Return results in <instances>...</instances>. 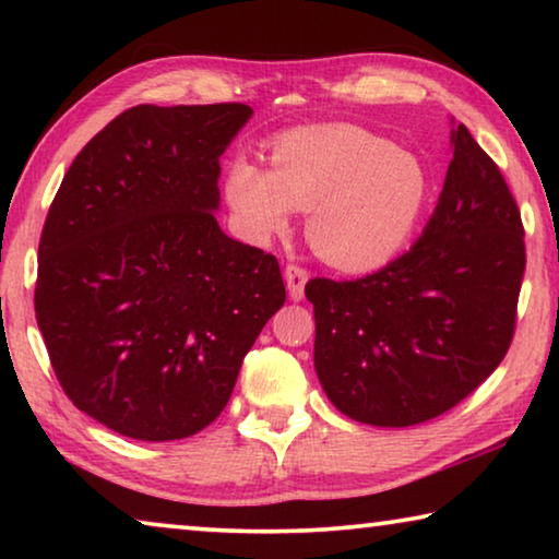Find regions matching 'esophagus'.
Masks as SVG:
<instances>
[{"instance_id": "34e87169", "label": "esophagus", "mask_w": 559, "mask_h": 559, "mask_svg": "<svg viewBox=\"0 0 559 559\" xmlns=\"http://www.w3.org/2000/svg\"><path fill=\"white\" fill-rule=\"evenodd\" d=\"M310 278V273L298 266V263H288L286 266V286H288V293L293 300H300L302 293H306V283Z\"/></svg>"}]
</instances>
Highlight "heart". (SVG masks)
Instances as JSON below:
<instances>
[{
  "instance_id": "obj_1",
  "label": "heart",
  "mask_w": 559,
  "mask_h": 559,
  "mask_svg": "<svg viewBox=\"0 0 559 559\" xmlns=\"http://www.w3.org/2000/svg\"><path fill=\"white\" fill-rule=\"evenodd\" d=\"M269 165L234 157L224 200L253 243L286 236L310 212L308 239L340 271H374L400 253L431 197L421 159L359 126L302 128L269 145Z\"/></svg>"
}]
</instances>
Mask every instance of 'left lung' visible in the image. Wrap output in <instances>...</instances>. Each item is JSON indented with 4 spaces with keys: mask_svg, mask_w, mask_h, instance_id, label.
<instances>
[{
    "mask_svg": "<svg viewBox=\"0 0 559 559\" xmlns=\"http://www.w3.org/2000/svg\"><path fill=\"white\" fill-rule=\"evenodd\" d=\"M439 204L409 251L357 281H308L328 400L372 427L449 412L503 362L525 271L520 210L466 126Z\"/></svg>",
    "mask_w": 559,
    "mask_h": 559,
    "instance_id": "8db88e82",
    "label": "left lung"
}]
</instances>
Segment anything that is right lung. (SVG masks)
<instances>
[{"label":"right lung","instance_id":"right-lung-1","mask_svg":"<svg viewBox=\"0 0 559 559\" xmlns=\"http://www.w3.org/2000/svg\"><path fill=\"white\" fill-rule=\"evenodd\" d=\"M253 110L135 106L75 155L39 241L36 323L69 400L138 441L222 414L286 302L276 257L216 224L219 157Z\"/></svg>","mask_w":559,"mask_h":559}]
</instances>
